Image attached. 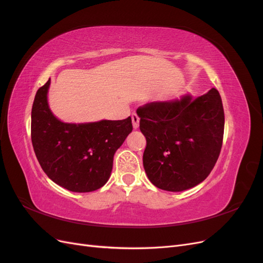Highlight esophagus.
Returning <instances> with one entry per match:
<instances>
[{"label":"esophagus","mask_w":263,"mask_h":263,"mask_svg":"<svg viewBox=\"0 0 263 263\" xmlns=\"http://www.w3.org/2000/svg\"><path fill=\"white\" fill-rule=\"evenodd\" d=\"M132 121H133V126L135 129H137L139 127V116L136 113L132 114Z\"/></svg>","instance_id":"34e87169"}]
</instances>
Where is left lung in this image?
Here are the masks:
<instances>
[{"instance_id": "obj_1", "label": "left lung", "mask_w": 263, "mask_h": 263, "mask_svg": "<svg viewBox=\"0 0 263 263\" xmlns=\"http://www.w3.org/2000/svg\"><path fill=\"white\" fill-rule=\"evenodd\" d=\"M147 145L142 162L157 187L180 192L200 184L220 154L225 115L216 89L193 99L151 102L138 107Z\"/></svg>"}]
</instances>
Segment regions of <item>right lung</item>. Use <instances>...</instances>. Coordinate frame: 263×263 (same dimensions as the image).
<instances>
[{
  "instance_id": "1",
  "label": "right lung",
  "mask_w": 263,
  "mask_h": 263,
  "mask_svg": "<svg viewBox=\"0 0 263 263\" xmlns=\"http://www.w3.org/2000/svg\"><path fill=\"white\" fill-rule=\"evenodd\" d=\"M50 79L39 87L31 108V142L44 172L72 192H92L109 179L116 150L133 130L130 116L122 121L62 123L49 108Z\"/></svg>"
}]
</instances>
